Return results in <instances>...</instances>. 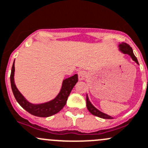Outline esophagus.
I'll list each match as a JSON object with an SVG mask.
<instances>
[{
    "mask_svg": "<svg viewBox=\"0 0 148 148\" xmlns=\"http://www.w3.org/2000/svg\"><path fill=\"white\" fill-rule=\"evenodd\" d=\"M78 79L80 81H83L86 78V73L84 70H80L79 72L78 73Z\"/></svg>",
    "mask_w": 148,
    "mask_h": 148,
    "instance_id": "esophagus-1",
    "label": "esophagus"
}]
</instances>
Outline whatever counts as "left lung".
I'll return each instance as SVG.
<instances>
[{
	"instance_id": "8db88e82",
	"label": "left lung",
	"mask_w": 148,
	"mask_h": 148,
	"mask_svg": "<svg viewBox=\"0 0 148 148\" xmlns=\"http://www.w3.org/2000/svg\"><path fill=\"white\" fill-rule=\"evenodd\" d=\"M120 46V50L123 53H124V54H129V55L132 57V60H133L136 64H139L138 61H137V59H136V57H135L134 54L133 50H132V47H130V46H129L126 43H122L121 44H120V46ZM86 107H87V109L88 110V111H89L92 115H96V116H98V117L102 118V119H112L111 116H110V115H107V114L105 113H103V112H102L101 111H99V110H97V108H94V107L91 105V103L90 102L89 99H88V97L87 96H86Z\"/></svg>"
}]
</instances>
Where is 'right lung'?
Returning <instances> with one entry per match:
<instances>
[{"label": "right lung", "mask_w": 148, "mask_h": 148, "mask_svg": "<svg viewBox=\"0 0 148 148\" xmlns=\"http://www.w3.org/2000/svg\"><path fill=\"white\" fill-rule=\"evenodd\" d=\"M14 62L12 65L10 80H11V86L15 99L25 110L38 117H49L60 112L67 103V98L78 80L77 74L70 76L68 78H66L63 81L61 91L55 99L46 103L33 105L28 102L17 89L14 84Z\"/></svg>", "instance_id": "right-lung-1"}]
</instances>
